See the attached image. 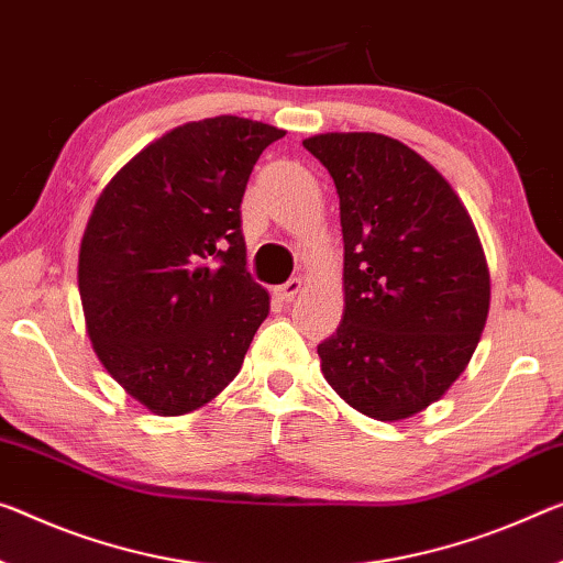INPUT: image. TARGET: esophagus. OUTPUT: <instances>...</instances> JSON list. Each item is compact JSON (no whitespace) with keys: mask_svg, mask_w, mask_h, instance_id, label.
Here are the masks:
<instances>
[{"mask_svg":"<svg viewBox=\"0 0 563 563\" xmlns=\"http://www.w3.org/2000/svg\"><path fill=\"white\" fill-rule=\"evenodd\" d=\"M299 291H301V279H297V276H294V279H289L287 284L276 287V297H279L282 301H291Z\"/></svg>","mask_w":563,"mask_h":563,"instance_id":"1","label":"esophagus"}]
</instances>
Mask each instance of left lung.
<instances>
[{
    "label": "left lung",
    "mask_w": 563,
    "mask_h": 563,
    "mask_svg": "<svg viewBox=\"0 0 563 563\" xmlns=\"http://www.w3.org/2000/svg\"><path fill=\"white\" fill-rule=\"evenodd\" d=\"M305 148L340 194L344 309L317 347L332 390L397 422L438 402L478 347L490 272L478 231L435 166L383 133H319Z\"/></svg>",
    "instance_id": "left-lung-1"
}]
</instances>
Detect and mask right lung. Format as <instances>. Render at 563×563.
<instances>
[{
    "label": "right lung",
    "mask_w": 563,
    "mask_h": 563,
    "mask_svg": "<svg viewBox=\"0 0 563 563\" xmlns=\"http://www.w3.org/2000/svg\"><path fill=\"white\" fill-rule=\"evenodd\" d=\"M287 135L219 115L155 137L108 180L77 258L92 350L163 418L196 412L239 375L269 314L246 272L239 206L258 155Z\"/></svg>",
    "instance_id": "right-lung-1"
}]
</instances>
